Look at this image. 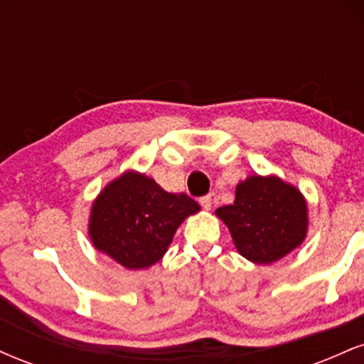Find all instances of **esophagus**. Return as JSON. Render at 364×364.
Here are the masks:
<instances>
[{"instance_id":"1","label":"esophagus","mask_w":364,"mask_h":364,"mask_svg":"<svg viewBox=\"0 0 364 364\" xmlns=\"http://www.w3.org/2000/svg\"><path fill=\"white\" fill-rule=\"evenodd\" d=\"M200 205L205 208V210H210V207H212V196H210V195L202 196V198H200Z\"/></svg>"}]
</instances>
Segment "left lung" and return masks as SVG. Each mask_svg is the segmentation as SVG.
I'll return each instance as SVG.
<instances>
[{"label": "left lung", "instance_id": "1", "mask_svg": "<svg viewBox=\"0 0 364 364\" xmlns=\"http://www.w3.org/2000/svg\"><path fill=\"white\" fill-rule=\"evenodd\" d=\"M237 252L246 260L270 265L306 237L308 207L301 191L277 176L246 178L236 186L232 205L219 207Z\"/></svg>", "mask_w": 364, "mask_h": 364}]
</instances>
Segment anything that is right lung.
<instances>
[{
    "label": "right lung",
    "instance_id": "1",
    "mask_svg": "<svg viewBox=\"0 0 364 364\" xmlns=\"http://www.w3.org/2000/svg\"><path fill=\"white\" fill-rule=\"evenodd\" d=\"M200 205L185 193H168L152 178L127 171L92 203V245L129 270L149 269L168 252L174 232Z\"/></svg>",
    "mask_w": 364,
    "mask_h": 364
}]
</instances>
